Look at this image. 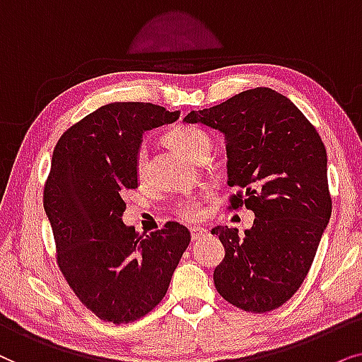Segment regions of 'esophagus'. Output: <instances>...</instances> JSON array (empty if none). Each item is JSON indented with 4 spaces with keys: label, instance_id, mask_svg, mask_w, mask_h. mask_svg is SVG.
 <instances>
[{
    "label": "esophagus",
    "instance_id": "34e87169",
    "mask_svg": "<svg viewBox=\"0 0 362 362\" xmlns=\"http://www.w3.org/2000/svg\"><path fill=\"white\" fill-rule=\"evenodd\" d=\"M206 233H209V230L200 228V226H197V228H190V235H192V240H194V242L206 237Z\"/></svg>",
    "mask_w": 362,
    "mask_h": 362
}]
</instances>
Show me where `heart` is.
Segmentation results:
<instances>
[{
	"instance_id": "obj_1",
	"label": "heart",
	"mask_w": 362,
	"mask_h": 362,
	"mask_svg": "<svg viewBox=\"0 0 362 362\" xmlns=\"http://www.w3.org/2000/svg\"><path fill=\"white\" fill-rule=\"evenodd\" d=\"M163 142L190 160H205L211 147L209 134L194 125H175L163 136ZM136 177L137 180H144L146 177V151L137 152ZM173 214L190 223L199 221L204 216V195L184 197L173 206Z\"/></svg>"
}]
</instances>
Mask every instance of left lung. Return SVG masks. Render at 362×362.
I'll use <instances>...</instances> for the list:
<instances>
[{
	"label": "left lung",
	"mask_w": 362,
	"mask_h": 362,
	"mask_svg": "<svg viewBox=\"0 0 362 362\" xmlns=\"http://www.w3.org/2000/svg\"><path fill=\"white\" fill-rule=\"evenodd\" d=\"M185 122L218 129L226 141V184L237 187L228 210L250 209L253 226H216L225 258L215 268L216 291L248 313H268L305 281L331 216L326 147L305 114L269 88L243 90Z\"/></svg>",
	"instance_id": "1"
}]
</instances>
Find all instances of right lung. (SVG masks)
I'll list each match as a JSON object with an SVG mask.
<instances>
[{
  "mask_svg": "<svg viewBox=\"0 0 362 362\" xmlns=\"http://www.w3.org/2000/svg\"><path fill=\"white\" fill-rule=\"evenodd\" d=\"M178 112L147 103H114L72 124L56 142L42 204L56 259L79 301L122 325L152 311L170 285L190 231L167 221L151 235L122 223L125 192L137 189L142 132Z\"/></svg>",
  "mask_w": 362,
  "mask_h": 362,
  "instance_id": "obj_1",
  "label": "right lung"
}]
</instances>
